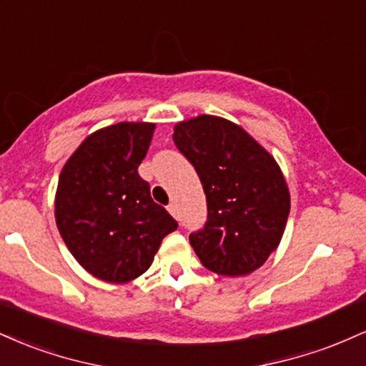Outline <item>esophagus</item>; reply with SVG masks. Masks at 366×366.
<instances>
[{"label":"esophagus","mask_w":366,"mask_h":366,"mask_svg":"<svg viewBox=\"0 0 366 366\" xmlns=\"http://www.w3.org/2000/svg\"><path fill=\"white\" fill-rule=\"evenodd\" d=\"M169 212H170L172 215H174L175 218H179V209H177V204H175V203H170V204H169Z\"/></svg>","instance_id":"esophagus-1"}]
</instances>
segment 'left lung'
I'll use <instances>...</instances> for the list:
<instances>
[{
	"label": "left lung",
	"instance_id": "left-lung-1",
	"mask_svg": "<svg viewBox=\"0 0 366 366\" xmlns=\"http://www.w3.org/2000/svg\"><path fill=\"white\" fill-rule=\"evenodd\" d=\"M174 142L207 196V222L189 236L197 258L220 275L254 272L279 246L291 209L274 157L239 125L213 115L180 122Z\"/></svg>",
	"mask_w": 366,
	"mask_h": 366
}]
</instances>
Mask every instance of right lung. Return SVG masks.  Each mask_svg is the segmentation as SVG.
I'll use <instances>...</instances> for the list:
<instances>
[{
	"label": "right lung",
	"mask_w": 366,
	"mask_h": 366,
	"mask_svg": "<svg viewBox=\"0 0 366 366\" xmlns=\"http://www.w3.org/2000/svg\"><path fill=\"white\" fill-rule=\"evenodd\" d=\"M154 124H120L91 134L63 167L54 217L70 253L107 282H129L153 263L177 222L154 203L137 174Z\"/></svg>",
	"instance_id": "right-lung-1"
}]
</instances>
